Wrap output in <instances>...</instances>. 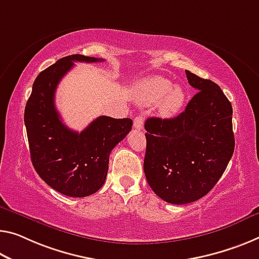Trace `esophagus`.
<instances>
[{"instance_id": "esophagus-1", "label": "esophagus", "mask_w": 259, "mask_h": 259, "mask_svg": "<svg viewBox=\"0 0 259 259\" xmlns=\"http://www.w3.org/2000/svg\"><path fill=\"white\" fill-rule=\"evenodd\" d=\"M143 120H145V118L141 114V116H137L134 118V127L137 130H141L143 128Z\"/></svg>"}]
</instances>
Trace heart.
<instances>
[{
    "instance_id": "b5f03b06",
    "label": "heart",
    "mask_w": 259,
    "mask_h": 259,
    "mask_svg": "<svg viewBox=\"0 0 259 259\" xmlns=\"http://www.w3.org/2000/svg\"><path fill=\"white\" fill-rule=\"evenodd\" d=\"M162 98L163 99L160 105L161 114L164 117H172L184 104L185 93L181 87H172L171 81L161 76L147 78L140 84V102L145 104H156Z\"/></svg>"
}]
</instances>
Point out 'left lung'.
Returning <instances> with one entry per match:
<instances>
[{"label": "left lung", "instance_id": "left-lung-1", "mask_svg": "<svg viewBox=\"0 0 259 259\" xmlns=\"http://www.w3.org/2000/svg\"><path fill=\"white\" fill-rule=\"evenodd\" d=\"M198 90L185 111L171 119L145 122L147 182L166 202L184 205L206 196L220 180L233 156V107L210 79L185 70Z\"/></svg>", "mask_w": 259, "mask_h": 259}]
</instances>
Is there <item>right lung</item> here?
<instances>
[{"label": "right lung", "mask_w": 259, "mask_h": 259, "mask_svg": "<svg viewBox=\"0 0 259 259\" xmlns=\"http://www.w3.org/2000/svg\"><path fill=\"white\" fill-rule=\"evenodd\" d=\"M75 61L104 60L73 54L42 70L33 82L24 122L31 161L41 180L65 196L82 198L104 184L110 153L130 133L133 121L101 116L81 133L63 124L54 105L55 90Z\"/></svg>", "instance_id": "1"}]
</instances>
